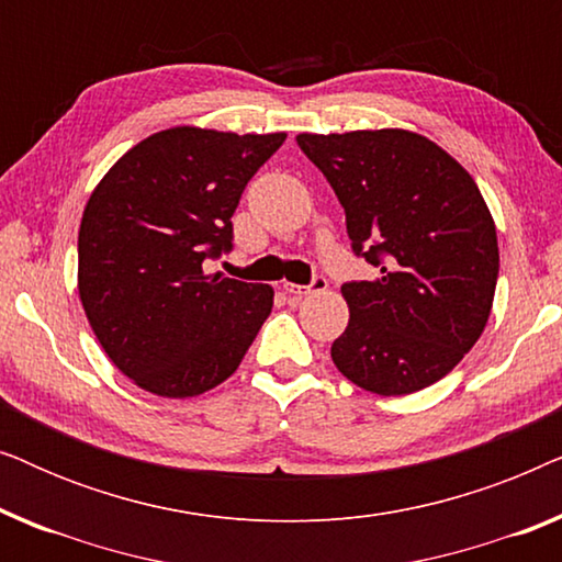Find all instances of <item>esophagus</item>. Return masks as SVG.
Returning <instances> with one entry per match:
<instances>
[{"instance_id": "esophagus-1", "label": "esophagus", "mask_w": 562, "mask_h": 562, "mask_svg": "<svg viewBox=\"0 0 562 562\" xmlns=\"http://www.w3.org/2000/svg\"><path fill=\"white\" fill-rule=\"evenodd\" d=\"M325 286H327L325 276H317V279L310 283V286H299V283H283V291H286L291 299H302L306 294H314V291H322Z\"/></svg>"}]
</instances>
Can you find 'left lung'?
I'll use <instances>...</instances> for the list:
<instances>
[{
    "mask_svg": "<svg viewBox=\"0 0 562 562\" xmlns=\"http://www.w3.org/2000/svg\"><path fill=\"white\" fill-rule=\"evenodd\" d=\"M296 143L340 199L352 250L381 268L342 286L350 319L333 342L337 371L379 396L432 386L494 306L496 225L473 176L398 127L302 133Z\"/></svg>",
    "mask_w": 562,
    "mask_h": 562,
    "instance_id": "8db88e82",
    "label": "left lung"
}]
</instances>
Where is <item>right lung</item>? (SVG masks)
Here are the masks:
<instances>
[{"mask_svg": "<svg viewBox=\"0 0 562 562\" xmlns=\"http://www.w3.org/2000/svg\"><path fill=\"white\" fill-rule=\"evenodd\" d=\"M286 133L194 125L133 145L91 191L79 227V299L106 358L135 386L187 398L237 371L273 306L263 283L204 273L233 248L245 183Z\"/></svg>", "mask_w": 562, "mask_h": 562, "instance_id": "right-lung-1", "label": "right lung"}]
</instances>
